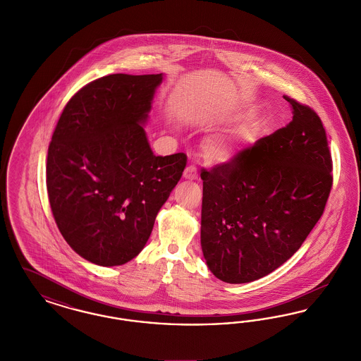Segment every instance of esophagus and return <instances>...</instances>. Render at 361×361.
Here are the masks:
<instances>
[{
    "label": "esophagus",
    "instance_id": "34e87169",
    "mask_svg": "<svg viewBox=\"0 0 361 361\" xmlns=\"http://www.w3.org/2000/svg\"><path fill=\"white\" fill-rule=\"evenodd\" d=\"M184 178H187V180H197L199 178V173H197L195 165L187 166V169L184 171Z\"/></svg>",
    "mask_w": 361,
    "mask_h": 361
}]
</instances>
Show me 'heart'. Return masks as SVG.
I'll use <instances>...</instances> for the list:
<instances>
[{
  "label": "heart",
  "instance_id": "heart-1",
  "mask_svg": "<svg viewBox=\"0 0 361 361\" xmlns=\"http://www.w3.org/2000/svg\"><path fill=\"white\" fill-rule=\"evenodd\" d=\"M256 137V130L252 126H245L230 135L209 140L206 147L207 155L214 162L233 161L245 147L255 142Z\"/></svg>",
  "mask_w": 361,
  "mask_h": 361
}]
</instances>
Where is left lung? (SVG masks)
Masks as SVG:
<instances>
[{"instance_id": "1", "label": "left lung", "mask_w": 361, "mask_h": 361, "mask_svg": "<svg viewBox=\"0 0 361 361\" xmlns=\"http://www.w3.org/2000/svg\"><path fill=\"white\" fill-rule=\"evenodd\" d=\"M292 121L233 161L202 169V250L230 284L269 275L302 246L319 221L333 184L319 116L288 96Z\"/></svg>"}]
</instances>
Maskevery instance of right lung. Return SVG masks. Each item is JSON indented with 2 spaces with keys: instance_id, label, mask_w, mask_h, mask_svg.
<instances>
[{
  "instance_id": "add662e5",
  "label": "right lung",
  "mask_w": 361,
  "mask_h": 361,
  "mask_svg": "<svg viewBox=\"0 0 361 361\" xmlns=\"http://www.w3.org/2000/svg\"><path fill=\"white\" fill-rule=\"evenodd\" d=\"M162 78L94 80L70 99L54 130L47 155L52 215L70 247L96 265L137 257L185 169L184 153L154 155L142 126Z\"/></svg>"
}]
</instances>
